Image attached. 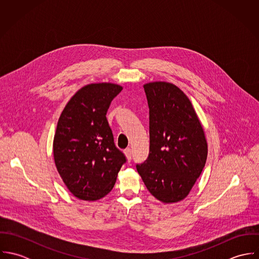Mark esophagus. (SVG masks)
I'll return each mask as SVG.
<instances>
[{
    "label": "esophagus",
    "mask_w": 259,
    "mask_h": 259,
    "mask_svg": "<svg viewBox=\"0 0 259 259\" xmlns=\"http://www.w3.org/2000/svg\"><path fill=\"white\" fill-rule=\"evenodd\" d=\"M124 154H125V156H126L127 160H128V161H131V159H132V149H131V148H126V149H124Z\"/></svg>",
    "instance_id": "esophagus-1"
}]
</instances>
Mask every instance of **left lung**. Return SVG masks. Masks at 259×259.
Returning a JSON list of instances; mask_svg holds the SVG:
<instances>
[{
  "instance_id": "8db88e82",
  "label": "left lung",
  "mask_w": 259,
  "mask_h": 259,
  "mask_svg": "<svg viewBox=\"0 0 259 259\" xmlns=\"http://www.w3.org/2000/svg\"><path fill=\"white\" fill-rule=\"evenodd\" d=\"M144 89L149 109V154L137 169L156 199L178 202L188 195L205 165L204 131L179 87L152 81Z\"/></svg>"
}]
</instances>
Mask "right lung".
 Segmentation results:
<instances>
[{
  "label": "right lung",
  "instance_id": "add662e5",
  "mask_svg": "<svg viewBox=\"0 0 259 259\" xmlns=\"http://www.w3.org/2000/svg\"><path fill=\"white\" fill-rule=\"evenodd\" d=\"M122 87L111 82L79 89L59 118L53 151L57 169L68 189L82 200H98L113 187L125 162L115 148L107 119L111 101Z\"/></svg>",
  "mask_w": 259,
  "mask_h": 259
}]
</instances>
